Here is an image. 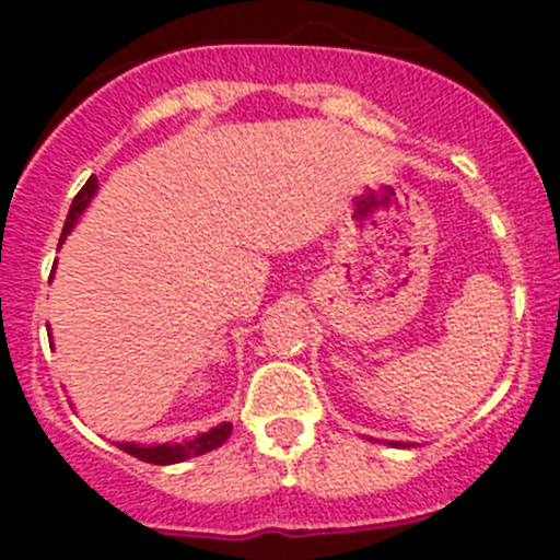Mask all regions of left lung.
Masks as SVG:
<instances>
[{
    "label": "left lung",
    "instance_id": "1",
    "mask_svg": "<svg viewBox=\"0 0 560 560\" xmlns=\"http://www.w3.org/2000/svg\"><path fill=\"white\" fill-rule=\"evenodd\" d=\"M389 447H411V444H400V442H389Z\"/></svg>",
    "mask_w": 560,
    "mask_h": 560
}]
</instances>
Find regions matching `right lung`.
<instances>
[{"label":"right lung","instance_id":"obj_1","mask_svg":"<svg viewBox=\"0 0 560 560\" xmlns=\"http://www.w3.org/2000/svg\"><path fill=\"white\" fill-rule=\"evenodd\" d=\"M94 191H97V175H92V178H89L86 184H83V189L75 195V200H72L70 213H67L65 230H61V241H65L67 235H70L72 228H75L78 217H81V213L86 211V206H89V202H92ZM61 241H59V244H61ZM230 433H233V422H222V425L211 428V431H208V433H200V436L189 439V442H180V444H135V442H124V444H118V450H124V453H127V455L138 457V460L154 463V466H171V463L189 460V457L206 455V453H211V450L222 447V444L230 439Z\"/></svg>","mask_w":560,"mask_h":560}]
</instances>
